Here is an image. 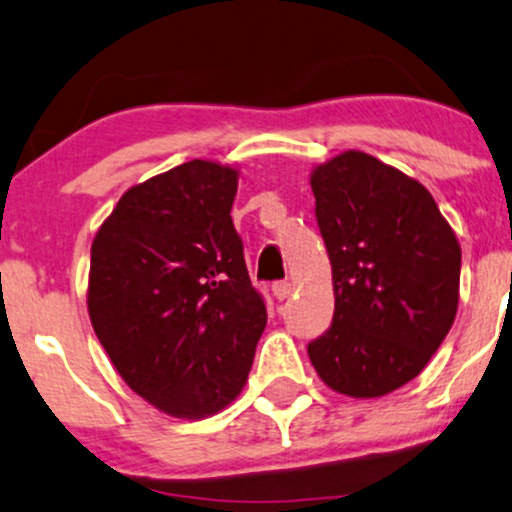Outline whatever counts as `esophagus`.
I'll return each instance as SVG.
<instances>
[{
  "instance_id": "obj_1",
  "label": "esophagus",
  "mask_w": 512,
  "mask_h": 512,
  "mask_svg": "<svg viewBox=\"0 0 512 512\" xmlns=\"http://www.w3.org/2000/svg\"><path fill=\"white\" fill-rule=\"evenodd\" d=\"M293 286L289 284V281H276V284H272V293L276 301H286V298L291 296Z\"/></svg>"
}]
</instances>
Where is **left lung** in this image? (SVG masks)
Segmentation results:
<instances>
[{
  "label": "left lung",
  "instance_id": "1",
  "mask_svg": "<svg viewBox=\"0 0 512 512\" xmlns=\"http://www.w3.org/2000/svg\"><path fill=\"white\" fill-rule=\"evenodd\" d=\"M332 262V327L308 344L317 375L354 399L414 380L450 332L462 250L436 199L402 170L349 149L310 173Z\"/></svg>",
  "mask_w": 512,
  "mask_h": 512
}]
</instances>
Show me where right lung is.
I'll list each match as a JSON object with an SVG mask.
<instances>
[{"label": "right lung", "instance_id": "right-lung-1", "mask_svg": "<svg viewBox=\"0 0 512 512\" xmlns=\"http://www.w3.org/2000/svg\"><path fill=\"white\" fill-rule=\"evenodd\" d=\"M236 192V166L195 158L129 187L91 245L93 332L120 378L175 419H207L243 392L267 325Z\"/></svg>", "mask_w": 512, "mask_h": 512}]
</instances>
